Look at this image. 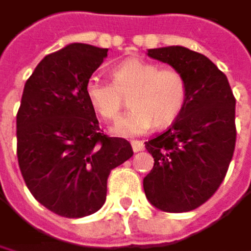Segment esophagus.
I'll return each instance as SVG.
<instances>
[{"label":"esophagus","instance_id":"34e87169","mask_svg":"<svg viewBox=\"0 0 251 251\" xmlns=\"http://www.w3.org/2000/svg\"><path fill=\"white\" fill-rule=\"evenodd\" d=\"M131 146H132V150L135 153H140V151L144 150V144L141 141H131Z\"/></svg>","mask_w":251,"mask_h":251}]
</instances>
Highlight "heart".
Returning <instances> with one entry per match:
<instances>
[{
  "mask_svg": "<svg viewBox=\"0 0 251 251\" xmlns=\"http://www.w3.org/2000/svg\"><path fill=\"white\" fill-rule=\"evenodd\" d=\"M188 94L185 76L175 69L128 58L111 70V82L92 76L85 83V95L94 111L107 122H114L129 95L131 110L111 129L119 137H134L153 125L165 128L182 111Z\"/></svg>",
  "mask_w": 251,
  "mask_h": 251,
  "instance_id": "1",
  "label": "heart"
}]
</instances>
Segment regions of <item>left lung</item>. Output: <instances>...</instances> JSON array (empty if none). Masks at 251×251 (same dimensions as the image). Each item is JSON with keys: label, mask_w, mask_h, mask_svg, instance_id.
I'll return each mask as SVG.
<instances>
[{"label": "left lung", "mask_w": 251, "mask_h": 251, "mask_svg": "<svg viewBox=\"0 0 251 251\" xmlns=\"http://www.w3.org/2000/svg\"><path fill=\"white\" fill-rule=\"evenodd\" d=\"M147 54L179 70L188 94L172 126L146 143L154 166L144 178V193L163 212H190L206 203L226 175L237 138L235 98L226 76L206 55L179 45Z\"/></svg>", "instance_id": "8db88e82"}]
</instances>
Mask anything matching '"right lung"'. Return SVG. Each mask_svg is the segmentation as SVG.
I'll return each instance as SVG.
<instances>
[{"label":"right lung","instance_id":"1","mask_svg":"<svg viewBox=\"0 0 251 251\" xmlns=\"http://www.w3.org/2000/svg\"><path fill=\"white\" fill-rule=\"evenodd\" d=\"M107 48L69 44L45 55L25 83L17 111V159L32 196L64 218L101 209L111 169L132 157L131 144L100 131L85 83Z\"/></svg>","mask_w":251,"mask_h":251}]
</instances>
